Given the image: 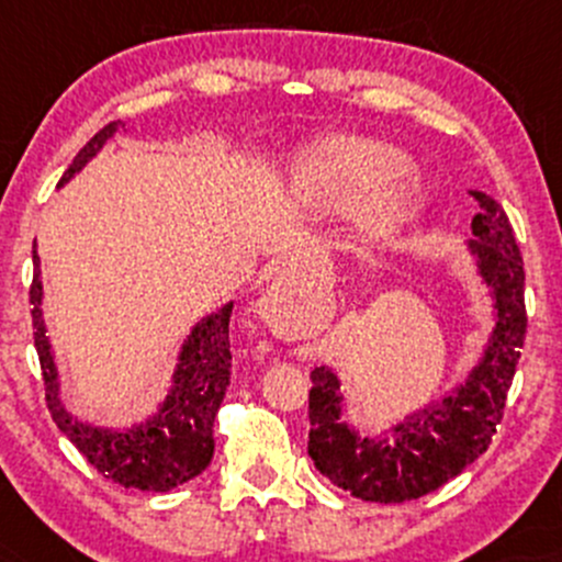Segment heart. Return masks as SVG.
<instances>
[{
  "instance_id": "1",
  "label": "heart",
  "mask_w": 562,
  "mask_h": 562,
  "mask_svg": "<svg viewBox=\"0 0 562 562\" xmlns=\"http://www.w3.org/2000/svg\"><path fill=\"white\" fill-rule=\"evenodd\" d=\"M404 171L406 156L393 145L370 137H333L308 153L299 179L306 195L325 211H351L375 191L366 199L362 229L380 240L393 235L415 205L409 187L387 184Z\"/></svg>"
}]
</instances>
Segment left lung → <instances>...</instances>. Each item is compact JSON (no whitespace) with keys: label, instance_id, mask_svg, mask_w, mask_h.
<instances>
[{"label":"left lung","instance_id":"8db88e82","mask_svg":"<svg viewBox=\"0 0 562 562\" xmlns=\"http://www.w3.org/2000/svg\"><path fill=\"white\" fill-rule=\"evenodd\" d=\"M479 203L470 243L494 288L496 330L473 378L438 406L423 409L393 443L357 438L338 420V380L317 367L308 391V454L322 475L367 502H406L436 492L488 449L502 423L520 348L526 340V272L513 224L492 195L470 190Z\"/></svg>","mask_w":562,"mask_h":562}]
</instances>
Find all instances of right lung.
<instances>
[{
	"mask_svg": "<svg viewBox=\"0 0 562 562\" xmlns=\"http://www.w3.org/2000/svg\"><path fill=\"white\" fill-rule=\"evenodd\" d=\"M115 128H119V121L102 126L76 153L74 164L63 173L60 182H68L76 171H81V166L105 145L108 137H113ZM29 301L49 415H53L57 428L70 438V443L87 457L89 465L100 470L113 483L139 488V492H169V488L182 486L209 468L211 457H214V420L218 404L227 393L232 372V303L218 314H211L190 335L182 351V364L177 370V383H173V391L156 420L145 423L137 430H128V434H105V430L76 423L57 398L55 362L42 322V280H38L36 248Z\"/></svg>",
	"mask_w": 562,
	"mask_h": 562,
	"instance_id": "right-lung-1",
	"label": "right lung"
}]
</instances>
